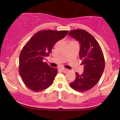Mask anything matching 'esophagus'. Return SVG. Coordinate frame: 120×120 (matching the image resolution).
<instances>
[{
    "label": "esophagus",
    "instance_id": "1",
    "mask_svg": "<svg viewBox=\"0 0 120 120\" xmlns=\"http://www.w3.org/2000/svg\"><path fill=\"white\" fill-rule=\"evenodd\" d=\"M61 70L64 73H66L67 71H68V70L67 69H65V68H61Z\"/></svg>",
    "mask_w": 120,
    "mask_h": 120
}]
</instances>
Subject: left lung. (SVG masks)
Wrapping results in <instances>:
<instances>
[{
  "label": "left lung",
  "mask_w": 120,
  "mask_h": 120,
  "mask_svg": "<svg viewBox=\"0 0 120 120\" xmlns=\"http://www.w3.org/2000/svg\"><path fill=\"white\" fill-rule=\"evenodd\" d=\"M68 34L80 43L79 57L81 64L84 65L83 73H75L76 78L70 86L77 91H87L95 86L104 70L105 60L102 49L94 37L86 30H73Z\"/></svg>",
  "instance_id": "1"
}]
</instances>
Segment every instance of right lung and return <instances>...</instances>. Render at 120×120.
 Segmentation results:
<instances>
[{"label": "right lung", "mask_w": 120, "mask_h": 120, "mask_svg": "<svg viewBox=\"0 0 120 120\" xmlns=\"http://www.w3.org/2000/svg\"><path fill=\"white\" fill-rule=\"evenodd\" d=\"M67 30H40L33 35L22 49L19 56V74L28 89L39 92L53 83L57 69L43 60L49 56L53 45L68 34Z\"/></svg>", "instance_id": "add662e5"}]
</instances>
